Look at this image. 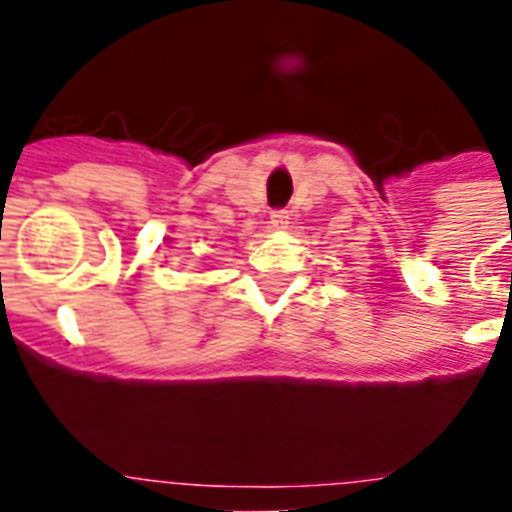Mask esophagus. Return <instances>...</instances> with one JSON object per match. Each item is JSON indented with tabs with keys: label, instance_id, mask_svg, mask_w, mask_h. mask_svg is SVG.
I'll list each match as a JSON object with an SVG mask.
<instances>
[{
	"label": "esophagus",
	"instance_id": "1",
	"mask_svg": "<svg viewBox=\"0 0 512 512\" xmlns=\"http://www.w3.org/2000/svg\"><path fill=\"white\" fill-rule=\"evenodd\" d=\"M287 225H289L287 212H284V210L271 212V217H269V228L271 230H287Z\"/></svg>",
	"mask_w": 512,
	"mask_h": 512
}]
</instances>
